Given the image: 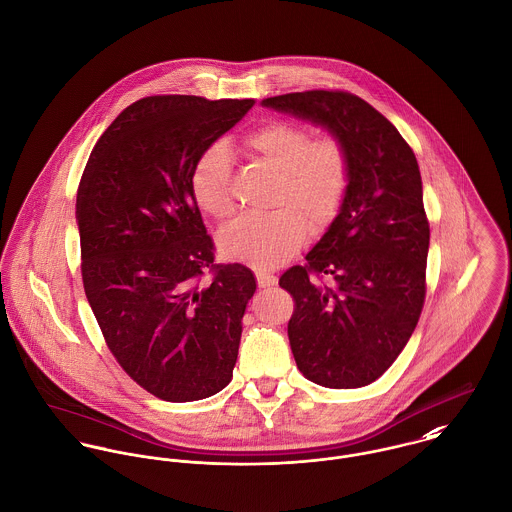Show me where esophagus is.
Returning a JSON list of instances; mask_svg holds the SVG:
<instances>
[{
    "label": "esophagus",
    "mask_w": 512,
    "mask_h": 512,
    "mask_svg": "<svg viewBox=\"0 0 512 512\" xmlns=\"http://www.w3.org/2000/svg\"><path fill=\"white\" fill-rule=\"evenodd\" d=\"M256 280H258L260 288H270V286L278 284V278L274 274H268V272H262V270H256Z\"/></svg>",
    "instance_id": "34e87169"
}]
</instances>
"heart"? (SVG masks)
I'll return each mask as SVG.
<instances>
[{"mask_svg": "<svg viewBox=\"0 0 512 512\" xmlns=\"http://www.w3.org/2000/svg\"><path fill=\"white\" fill-rule=\"evenodd\" d=\"M256 159L278 171L272 197L276 211L242 215L220 234L222 252L254 268L284 264L313 230L329 226L339 215L351 179L345 146L333 136L313 134L293 122H270L246 136ZM230 151L217 142L205 147L193 163L189 187L195 205L213 219H228L234 203L228 189Z\"/></svg>", "mask_w": 512, "mask_h": 512, "instance_id": "1", "label": "heart"}]
</instances>
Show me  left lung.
Listing matches in <instances>:
<instances>
[{
	"instance_id": "8db88e82",
	"label": "left lung",
	"mask_w": 512,
	"mask_h": 512,
	"mask_svg": "<svg viewBox=\"0 0 512 512\" xmlns=\"http://www.w3.org/2000/svg\"><path fill=\"white\" fill-rule=\"evenodd\" d=\"M262 106L325 128L349 155L345 203L280 286L295 299L288 337L303 376L361 388L412 337L426 295L430 224L414 151L363 98L341 90L272 96Z\"/></svg>"
}]
</instances>
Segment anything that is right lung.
I'll return each instance as SVG.
<instances>
[{"instance_id":"add662e5","label":"right lung","mask_w":512,"mask_h":512,"mask_svg":"<svg viewBox=\"0 0 512 512\" xmlns=\"http://www.w3.org/2000/svg\"><path fill=\"white\" fill-rule=\"evenodd\" d=\"M252 106L142 98L100 136L78 185L86 299L116 361L167 402L217 394L236 365L256 278L242 264H215L189 177L199 153Z\"/></svg>"}]
</instances>
